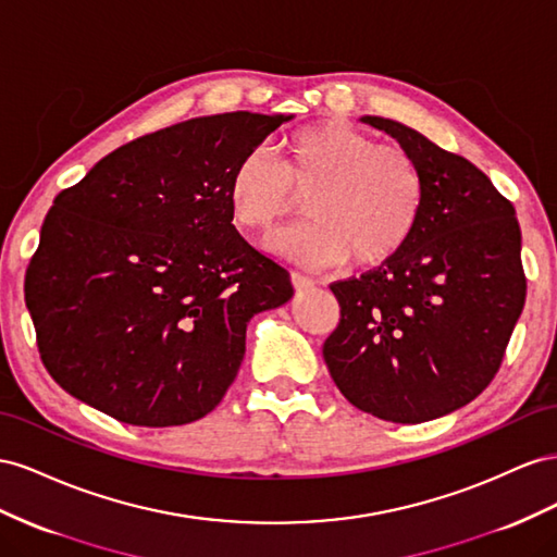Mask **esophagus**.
I'll return each instance as SVG.
<instances>
[{"label":"esophagus","instance_id":"obj_1","mask_svg":"<svg viewBox=\"0 0 557 557\" xmlns=\"http://www.w3.org/2000/svg\"><path fill=\"white\" fill-rule=\"evenodd\" d=\"M292 282L298 292H306V289L314 287V280L308 275H300V273H292Z\"/></svg>","mask_w":557,"mask_h":557}]
</instances>
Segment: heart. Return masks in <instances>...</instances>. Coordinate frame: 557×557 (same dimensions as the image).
I'll return each instance as SVG.
<instances>
[{"label":"heart","instance_id":"1","mask_svg":"<svg viewBox=\"0 0 557 557\" xmlns=\"http://www.w3.org/2000/svg\"><path fill=\"white\" fill-rule=\"evenodd\" d=\"M284 165L263 147L237 158L226 198L235 226L268 233L306 196L310 219L275 233L265 247L308 268L345 259L371 268L396 257L416 233L426 202V180L406 149L341 119L306 125L284 139Z\"/></svg>","mask_w":557,"mask_h":557}]
</instances>
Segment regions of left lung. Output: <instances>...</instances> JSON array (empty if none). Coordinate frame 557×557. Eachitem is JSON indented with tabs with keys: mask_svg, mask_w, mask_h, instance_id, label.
I'll return each mask as SVG.
<instances>
[{
	"mask_svg": "<svg viewBox=\"0 0 557 557\" xmlns=\"http://www.w3.org/2000/svg\"><path fill=\"white\" fill-rule=\"evenodd\" d=\"M361 121L416 158L426 202L396 257L331 284L341 322L322 352L349 404L418 424L467 406L497 375L528 294L520 226L513 205L467 158L404 123Z\"/></svg>",
	"mask_w": 557,
	"mask_h": 557,
	"instance_id": "1",
	"label": "left lung"
}]
</instances>
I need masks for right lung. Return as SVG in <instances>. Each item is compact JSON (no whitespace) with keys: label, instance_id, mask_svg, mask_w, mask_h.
Here are the masks:
<instances>
[{"label":"right lung","instance_id":"obj_1","mask_svg":"<svg viewBox=\"0 0 557 557\" xmlns=\"http://www.w3.org/2000/svg\"><path fill=\"white\" fill-rule=\"evenodd\" d=\"M292 116L231 111L137 137L60 190L25 304L55 383L135 426L196 422L224 399L247 322L292 277L231 224L237 158Z\"/></svg>","mask_w":557,"mask_h":557}]
</instances>
